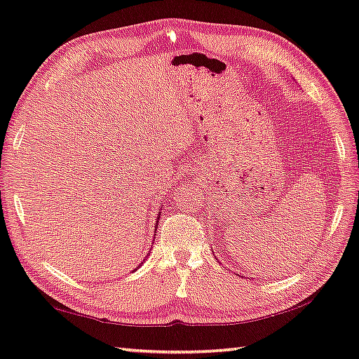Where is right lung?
Wrapping results in <instances>:
<instances>
[{
    "label": "right lung",
    "mask_w": 359,
    "mask_h": 359,
    "mask_svg": "<svg viewBox=\"0 0 359 359\" xmlns=\"http://www.w3.org/2000/svg\"><path fill=\"white\" fill-rule=\"evenodd\" d=\"M160 215H162V211H158V215H157V224H158V217H160ZM156 228H157V226H156ZM139 266H140V265H137V269H139ZM137 269H135V270H137Z\"/></svg>",
    "instance_id": "add662e5"
}]
</instances>
